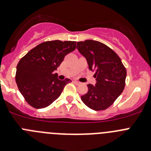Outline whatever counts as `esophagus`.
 Masks as SVG:
<instances>
[{
    "label": "esophagus",
    "mask_w": 151,
    "mask_h": 151,
    "mask_svg": "<svg viewBox=\"0 0 151 151\" xmlns=\"http://www.w3.org/2000/svg\"><path fill=\"white\" fill-rule=\"evenodd\" d=\"M74 83H76V84H79V83H80V82H78V81H74Z\"/></svg>",
    "instance_id": "obj_1"
}]
</instances>
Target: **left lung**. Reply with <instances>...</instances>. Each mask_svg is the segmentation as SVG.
Returning <instances> with one entry per match:
<instances>
[{
    "mask_svg": "<svg viewBox=\"0 0 151 151\" xmlns=\"http://www.w3.org/2000/svg\"><path fill=\"white\" fill-rule=\"evenodd\" d=\"M77 49L96 78L95 86L88 84L87 93L81 100L94 111L107 109L124 89L126 70L121 59L110 47L96 40L77 42Z\"/></svg>",
    "mask_w": 151,
    "mask_h": 151,
    "instance_id": "left-lung-1",
    "label": "left lung"
}]
</instances>
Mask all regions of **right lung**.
Wrapping results in <instances>:
<instances>
[{
	"label": "right lung",
	"mask_w": 151,
	"mask_h": 151,
	"mask_svg": "<svg viewBox=\"0 0 151 151\" xmlns=\"http://www.w3.org/2000/svg\"><path fill=\"white\" fill-rule=\"evenodd\" d=\"M75 49V41H46L20 59L16 67V82L30 105L44 108L60 96L64 87L71 81L68 78L60 81L53 71L65 56Z\"/></svg>",
	"instance_id": "obj_1"
}]
</instances>
